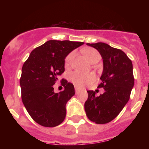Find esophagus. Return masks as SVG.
<instances>
[{"mask_svg":"<svg viewBox=\"0 0 149 149\" xmlns=\"http://www.w3.org/2000/svg\"><path fill=\"white\" fill-rule=\"evenodd\" d=\"M75 90H76V93L77 94V93H78V92H79L80 89L78 88H77V87H75Z\"/></svg>","mask_w":149,"mask_h":149,"instance_id":"34e87169","label":"esophagus"}]
</instances>
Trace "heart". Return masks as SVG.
<instances>
[{
  "mask_svg": "<svg viewBox=\"0 0 149 149\" xmlns=\"http://www.w3.org/2000/svg\"><path fill=\"white\" fill-rule=\"evenodd\" d=\"M83 53L86 57L87 59L90 63L94 62L97 59H100V54L98 51L92 47H87L83 50ZM75 55V52H72L68 54L67 57L65 59V64L66 66L71 64V61L73 59ZM95 79V76L93 73H83L80 71H75L71 75V81L74 83L76 86L83 87L85 85L91 83Z\"/></svg>",
  "mask_w": 149,
  "mask_h": 149,
  "instance_id": "b5f03b06",
  "label": "heart"
}]
</instances>
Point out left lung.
Instances as JSON below:
<instances>
[{
  "mask_svg": "<svg viewBox=\"0 0 149 149\" xmlns=\"http://www.w3.org/2000/svg\"><path fill=\"white\" fill-rule=\"evenodd\" d=\"M98 50L103 59V71L98 88L104 93L95 96V92L88 90L85 111L89 120L97 124H105L113 120L129 101L134 87L132 61L121 49L104 42L87 43Z\"/></svg>",
  "mask_w": 149,
  "mask_h": 149,
  "instance_id": "8db88e82",
  "label": "left lung"
}]
</instances>
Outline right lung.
I'll use <instances>...</instances> for the list:
<instances>
[{
  "label": "right lung",
  "instance_id": "add662e5",
  "mask_svg": "<svg viewBox=\"0 0 149 149\" xmlns=\"http://www.w3.org/2000/svg\"><path fill=\"white\" fill-rule=\"evenodd\" d=\"M83 42L50 40L36 47L22 66V100L34 121L44 127L59 125L66 117V104L75 95L74 86L61 80L64 90L54 92L53 85L64 72L65 59Z\"/></svg>",
  "mask_w": 149,
  "mask_h": 149
}]
</instances>
